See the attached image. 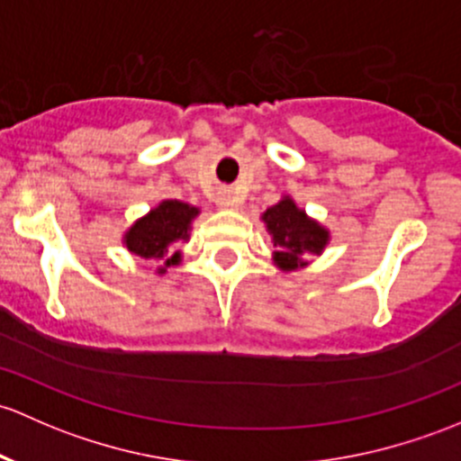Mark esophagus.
Here are the masks:
<instances>
[{
    "label": "esophagus",
    "instance_id": "34e87169",
    "mask_svg": "<svg viewBox=\"0 0 461 461\" xmlns=\"http://www.w3.org/2000/svg\"><path fill=\"white\" fill-rule=\"evenodd\" d=\"M216 203L221 207H236V198H234V194H231L230 190L218 194V201Z\"/></svg>",
    "mask_w": 461,
    "mask_h": 461
}]
</instances>
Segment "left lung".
I'll list each match as a JSON object with an SVG mask.
<instances>
[{"mask_svg": "<svg viewBox=\"0 0 461 461\" xmlns=\"http://www.w3.org/2000/svg\"><path fill=\"white\" fill-rule=\"evenodd\" d=\"M263 222L278 247L274 260L283 271L304 267L303 256L320 254L329 240V231L298 210L289 196L271 205L263 214Z\"/></svg>", "mask_w": 461, "mask_h": 461, "instance_id": "8db88e82", "label": "left lung"}]
</instances>
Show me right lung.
<instances>
[{
	"instance_id": "add662e5",
	"label": "right lung",
	"mask_w": 461,
	"mask_h": 461,
	"mask_svg": "<svg viewBox=\"0 0 461 461\" xmlns=\"http://www.w3.org/2000/svg\"><path fill=\"white\" fill-rule=\"evenodd\" d=\"M196 214V207L187 205V203L163 201L148 216L130 227V231L125 234V247L141 258L161 263L158 274H166L167 267L181 263L178 251H174L172 256L167 254L169 245L190 239L187 231H190V222Z\"/></svg>"
}]
</instances>
